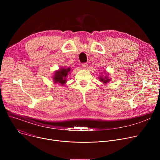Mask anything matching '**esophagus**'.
<instances>
[{"mask_svg":"<svg viewBox=\"0 0 160 160\" xmlns=\"http://www.w3.org/2000/svg\"><path fill=\"white\" fill-rule=\"evenodd\" d=\"M88 67L87 63H83L82 64V68H84V69H86V68Z\"/></svg>","mask_w":160,"mask_h":160,"instance_id":"esophagus-1","label":"esophagus"}]
</instances>
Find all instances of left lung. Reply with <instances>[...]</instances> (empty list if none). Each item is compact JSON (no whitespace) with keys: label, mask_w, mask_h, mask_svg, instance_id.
Returning a JSON list of instances; mask_svg holds the SVG:
<instances>
[{"label":"left lung","mask_w":160,"mask_h":160,"mask_svg":"<svg viewBox=\"0 0 160 160\" xmlns=\"http://www.w3.org/2000/svg\"><path fill=\"white\" fill-rule=\"evenodd\" d=\"M101 75L99 76V79L101 82H102L104 83L107 84L111 81V78H109V73L106 72V70H104V75H102V73H101Z\"/></svg>","instance_id":"8db88e82"}]
</instances>
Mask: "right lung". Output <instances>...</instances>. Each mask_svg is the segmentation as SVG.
Segmentation results:
<instances>
[{
	"mask_svg": "<svg viewBox=\"0 0 160 160\" xmlns=\"http://www.w3.org/2000/svg\"><path fill=\"white\" fill-rule=\"evenodd\" d=\"M71 73L70 68L61 67L58 70L55 71L52 80L56 83H59L60 85L63 86L67 82V77L68 74Z\"/></svg>",
	"mask_w": 160,
	"mask_h": 160,
	"instance_id": "add662e5",
	"label": "right lung"
}]
</instances>
